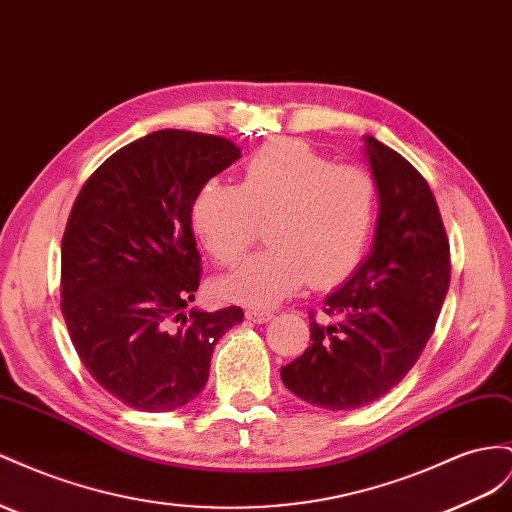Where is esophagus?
Instances as JSON below:
<instances>
[{
  "instance_id": "obj_1",
  "label": "esophagus",
  "mask_w": 512,
  "mask_h": 512,
  "mask_svg": "<svg viewBox=\"0 0 512 512\" xmlns=\"http://www.w3.org/2000/svg\"><path fill=\"white\" fill-rule=\"evenodd\" d=\"M245 316L254 323H267L273 319V312L271 310H260V308H250L245 312Z\"/></svg>"
}]
</instances>
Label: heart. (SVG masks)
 I'll return each mask as SVG.
<instances>
[{"label":"heart","instance_id":"b5f03b06","mask_svg":"<svg viewBox=\"0 0 512 512\" xmlns=\"http://www.w3.org/2000/svg\"><path fill=\"white\" fill-rule=\"evenodd\" d=\"M377 219L375 178L331 163L299 140H273L245 161L239 185L209 181L191 204V226L219 265H237L265 224L267 250L217 282L247 306H273L308 280L334 284L357 267Z\"/></svg>","mask_w":512,"mask_h":512}]
</instances>
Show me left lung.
Here are the masks:
<instances>
[{
    "instance_id": "8db88e82",
    "label": "left lung",
    "mask_w": 512,
    "mask_h": 512,
    "mask_svg": "<svg viewBox=\"0 0 512 512\" xmlns=\"http://www.w3.org/2000/svg\"><path fill=\"white\" fill-rule=\"evenodd\" d=\"M379 193L370 256L310 312V347L282 366L286 388L331 411L388 394L433 336L450 284V245L424 176L396 150L366 137Z\"/></svg>"
}]
</instances>
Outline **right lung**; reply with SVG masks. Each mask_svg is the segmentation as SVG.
Returning a JSON list of instances; mask_svg holds the SVG:
<instances>
[{"instance_id": "add662e5", "label": "right lung", "mask_w": 512, "mask_h": 512, "mask_svg": "<svg viewBox=\"0 0 512 512\" xmlns=\"http://www.w3.org/2000/svg\"><path fill=\"white\" fill-rule=\"evenodd\" d=\"M241 157L226 137L163 129L105 159L62 239V314L81 364L124 405L174 411L209 379L215 342L243 310H189L202 267L198 189Z\"/></svg>"}]
</instances>
